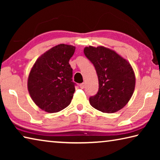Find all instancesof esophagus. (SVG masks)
Listing matches in <instances>:
<instances>
[{
	"label": "esophagus",
	"mask_w": 160,
	"mask_h": 160,
	"mask_svg": "<svg viewBox=\"0 0 160 160\" xmlns=\"http://www.w3.org/2000/svg\"><path fill=\"white\" fill-rule=\"evenodd\" d=\"M79 86L81 89H84L85 88V83H81V84H80Z\"/></svg>",
	"instance_id": "esophagus-1"
}]
</instances>
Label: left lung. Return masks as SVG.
<instances>
[{
  "label": "left lung",
  "instance_id": "1",
  "mask_svg": "<svg viewBox=\"0 0 160 160\" xmlns=\"http://www.w3.org/2000/svg\"><path fill=\"white\" fill-rule=\"evenodd\" d=\"M86 57L94 65L99 90L90 103L103 113H114L126 106L134 92L135 76L129 62L115 51L102 46L84 48Z\"/></svg>",
  "mask_w": 160,
  "mask_h": 160
}]
</instances>
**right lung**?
Listing matches in <instances>:
<instances>
[{
  "mask_svg": "<svg viewBox=\"0 0 160 160\" xmlns=\"http://www.w3.org/2000/svg\"><path fill=\"white\" fill-rule=\"evenodd\" d=\"M75 47L58 44L39 57L29 74L28 88L37 106L48 113L63 110L75 92L72 69L69 64Z\"/></svg>",
  "mask_w": 160,
  "mask_h": 160,
  "instance_id": "right-lung-1",
  "label": "right lung"
}]
</instances>
